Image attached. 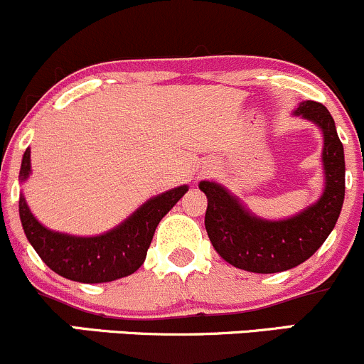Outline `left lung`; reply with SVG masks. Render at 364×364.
Wrapping results in <instances>:
<instances>
[{
    "instance_id": "obj_1",
    "label": "left lung",
    "mask_w": 364,
    "mask_h": 364,
    "mask_svg": "<svg viewBox=\"0 0 364 364\" xmlns=\"http://www.w3.org/2000/svg\"><path fill=\"white\" fill-rule=\"evenodd\" d=\"M294 114L323 131L324 192L316 204L288 220L255 216L239 198L213 181H200L208 197L205 230L218 255L237 269L255 274L284 272L300 265L323 246L335 228L346 197V160L335 120L321 102H300Z\"/></svg>"
}]
</instances>
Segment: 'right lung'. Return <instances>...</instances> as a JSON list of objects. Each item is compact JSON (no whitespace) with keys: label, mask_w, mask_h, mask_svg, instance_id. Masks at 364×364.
Instances as JSON below:
<instances>
[{"label":"right lung","mask_w":364,"mask_h":364,"mask_svg":"<svg viewBox=\"0 0 364 364\" xmlns=\"http://www.w3.org/2000/svg\"><path fill=\"white\" fill-rule=\"evenodd\" d=\"M29 174L31 151L28 148L22 156L18 178L24 181ZM186 192L188 186L183 185L156 195L124 223L95 237H75L48 230L29 211L24 195L18 200V214L31 246L47 267L71 281L95 284L127 277L143 265L156 225Z\"/></svg>","instance_id":"add662e5"}]
</instances>
